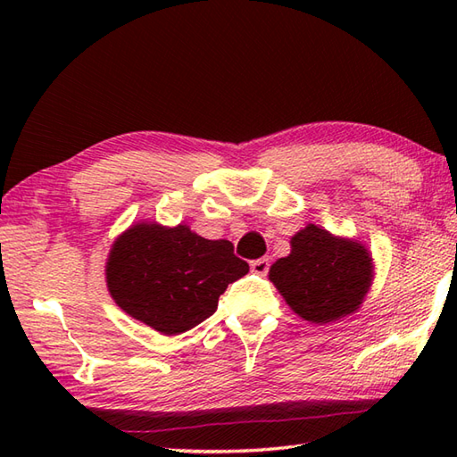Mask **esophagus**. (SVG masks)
I'll return each instance as SVG.
<instances>
[{
	"label": "esophagus",
	"instance_id": "obj_1",
	"mask_svg": "<svg viewBox=\"0 0 457 457\" xmlns=\"http://www.w3.org/2000/svg\"><path fill=\"white\" fill-rule=\"evenodd\" d=\"M269 267H270L269 257H261V259L251 261V270H253V273H257V275H267Z\"/></svg>",
	"mask_w": 457,
	"mask_h": 457
}]
</instances>
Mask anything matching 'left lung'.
<instances>
[{"instance_id": "1", "label": "left lung", "mask_w": 457, "mask_h": 457, "mask_svg": "<svg viewBox=\"0 0 457 457\" xmlns=\"http://www.w3.org/2000/svg\"><path fill=\"white\" fill-rule=\"evenodd\" d=\"M371 251L308 223L290 237V253L269 269V280L295 314L312 324L353 314L373 285Z\"/></svg>"}]
</instances>
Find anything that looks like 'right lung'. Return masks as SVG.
<instances>
[{
	"label": "right lung",
	"mask_w": 457,
	"mask_h": 457,
	"mask_svg": "<svg viewBox=\"0 0 457 457\" xmlns=\"http://www.w3.org/2000/svg\"><path fill=\"white\" fill-rule=\"evenodd\" d=\"M249 273L228 239H206L187 223L137 221L115 237L105 283L125 314L162 336H179L210 318L228 285Z\"/></svg>",
	"instance_id": "add662e5"
}]
</instances>
